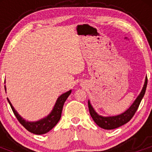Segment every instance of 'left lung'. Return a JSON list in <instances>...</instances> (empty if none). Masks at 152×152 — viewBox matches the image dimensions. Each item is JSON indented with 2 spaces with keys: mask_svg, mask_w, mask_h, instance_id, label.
Here are the masks:
<instances>
[{
  "mask_svg": "<svg viewBox=\"0 0 152 152\" xmlns=\"http://www.w3.org/2000/svg\"><path fill=\"white\" fill-rule=\"evenodd\" d=\"M148 79L147 77L145 80V84L142 91L139 96L135 100V101L132 103L131 106L127 109L124 113L117 115V116H100L95 111L94 107L91 104L90 100H88V108H89V112L91 114V117L94 119V121L96 123L98 126H100V128L104 129H114L119 126H123L124 124L128 123L130 119L132 118L134 114L135 113L136 110H138L139 104L142 101V98L144 96L145 93L146 88H147Z\"/></svg>",
  "mask_w": 152,
  "mask_h": 152,
  "instance_id": "left-lung-1",
  "label": "left lung"
}]
</instances>
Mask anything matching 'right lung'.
Instances as JSON below:
<instances>
[{
    "instance_id": "right-lung-1",
    "label": "right lung",
    "mask_w": 152,
    "mask_h": 152,
    "mask_svg": "<svg viewBox=\"0 0 152 152\" xmlns=\"http://www.w3.org/2000/svg\"><path fill=\"white\" fill-rule=\"evenodd\" d=\"M5 91H6V86L4 85ZM72 93V90L68 91V92H65L64 94L58 96V98L56 100L55 106L52 109V110L51 111L50 113L46 116L45 117L42 118V119H39L38 121L35 122H29L26 121V119H24L22 116L17 112L14 107H13L12 103H10V100L7 98V101L9 104L10 105L12 110H13V113L18 119V121L23 126H24V128H26L28 131L32 132L33 134H36V135H42V134H45L47 132H49L53 127H55L58 122L59 121L60 118L61 116V112H62V108L64 106V103L65 100H67V98L68 97L70 94Z\"/></svg>"
}]
</instances>
